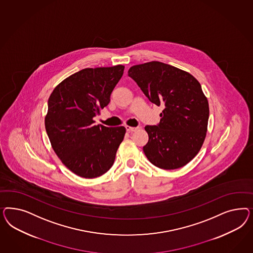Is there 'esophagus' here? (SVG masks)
<instances>
[{
  "label": "esophagus",
  "instance_id": "1",
  "mask_svg": "<svg viewBox=\"0 0 253 253\" xmlns=\"http://www.w3.org/2000/svg\"><path fill=\"white\" fill-rule=\"evenodd\" d=\"M127 131H135L139 129V127H130V126H125Z\"/></svg>",
  "mask_w": 253,
  "mask_h": 253
}]
</instances>
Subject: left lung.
<instances>
[{
	"instance_id": "8db88e82",
	"label": "left lung",
	"mask_w": 253,
	"mask_h": 253,
	"mask_svg": "<svg viewBox=\"0 0 253 253\" xmlns=\"http://www.w3.org/2000/svg\"><path fill=\"white\" fill-rule=\"evenodd\" d=\"M128 75L150 102L164 106L158 125H146L144 153L164 169L181 168L199 153L206 137L209 103L190 73L159 61L130 68Z\"/></svg>"
}]
</instances>
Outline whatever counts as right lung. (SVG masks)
Segmentation results:
<instances>
[{"instance_id": "obj_1", "label": "right lung", "mask_w": 253, "mask_h": 253, "mask_svg": "<svg viewBox=\"0 0 253 253\" xmlns=\"http://www.w3.org/2000/svg\"><path fill=\"white\" fill-rule=\"evenodd\" d=\"M124 66L84 69L57 85L48 99L45 130L63 164L78 176L95 178L112 167L126 132L94 125L123 75Z\"/></svg>"}]
</instances>
